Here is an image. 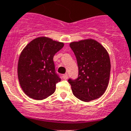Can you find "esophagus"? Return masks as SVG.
Instances as JSON below:
<instances>
[{
	"label": "esophagus",
	"mask_w": 131,
	"mask_h": 131,
	"mask_svg": "<svg viewBox=\"0 0 131 131\" xmlns=\"http://www.w3.org/2000/svg\"><path fill=\"white\" fill-rule=\"evenodd\" d=\"M62 78H63L64 80H66V79H68V74H64L63 75H62Z\"/></svg>",
	"instance_id": "esophagus-1"
}]
</instances>
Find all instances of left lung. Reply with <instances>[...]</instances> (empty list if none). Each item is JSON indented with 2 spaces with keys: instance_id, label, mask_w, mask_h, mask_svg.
<instances>
[{
  "instance_id": "left-lung-1",
  "label": "left lung",
  "mask_w": 131,
  "mask_h": 131,
  "mask_svg": "<svg viewBox=\"0 0 131 131\" xmlns=\"http://www.w3.org/2000/svg\"><path fill=\"white\" fill-rule=\"evenodd\" d=\"M77 60L79 76L69 79L72 93L81 101L89 102L101 97L109 82L111 62L108 52L93 39L70 43Z\"/></svg>"
}]
</instances>
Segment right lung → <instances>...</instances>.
I'll return each instance as SVG.
<instances>
[{"label": "right lung", "mask_w": 131, "mask_h": 131, "mask_svg": "<svg viewBox=\"0 0 131 131\" xmlns=\"http://www.w3.org/2000/svg\"><path fill=\"white\" fill-rule=\"evenodd\" d=\"M63 47V42L42 37L35 38L23 49L17 70L20 85L27 96L42 100L54 93L60 79L55 72L53 57Z\"/></svg>", "instance_id": "right-lung-1"}]
</instances>
